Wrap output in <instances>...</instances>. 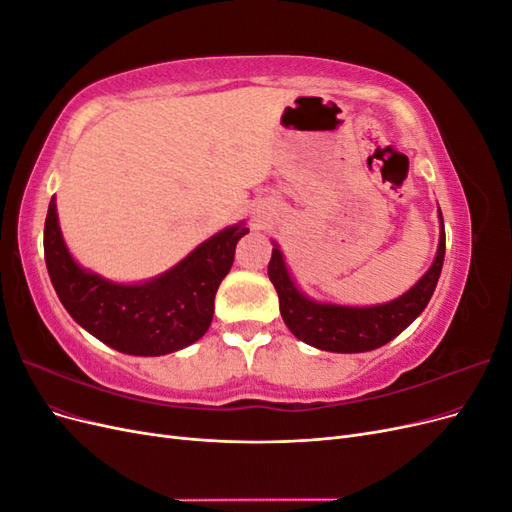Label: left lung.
I'll use <instances>...</instances> for the list:
<instances>
[{"instance_id": "obj_1", "label": "left lung", "mask_w": 512, "mask_h": 512, "mask_svg": "<svg viewBox=\"0 0 512 512\" xmlns=\"http://www.w3.org/2000/svg\"><path fill=\"white\" fill-rule=\"evenodd\" d=\"M444 250L446 235L440 213V245L433 265L401 297L371 307H348L307 299L294 286L277 243L269 260V280L277 290V297H280L282 318L294 337L318 350L367 352L389 344L412 320L421 316L440 280Z\"/></svg>"}]
</instances>
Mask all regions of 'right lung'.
Masks as SVG:
<instances>
[{"label":"right lung","mask_w":512,"mask_h":512,"mask_svg":"<svg viewBox=\"0 0 512 512\" xmlns=\"http://www.w3.org/2000/svg\"><path fill=\"white\" fill-rule=\"evenodd\" d=\"M245 232L250 230L243 222L228 226L153 280L115 284L70 256L53 196L44 222V260L61 305L87 333L123 354L160 356L207 333L215 292Z\"/></svg>","instance_id":"right-lung-1"}]
</instances>
